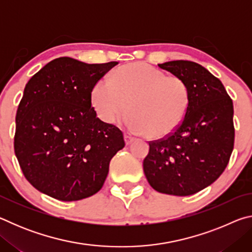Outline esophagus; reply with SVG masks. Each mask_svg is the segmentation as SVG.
Listing matches in <instances>:
<instances>
[{"mask_svg": "<svg viewBox=\"0 0 252 252\" xmlns=\"http://www.w3.org/2000/svg\"><path fill=\"white\" fill-rule=\"evenodd\" d=\"M125 140H126V144H131L132 142L134 141V138H133V136L129 135V134H125Z\"/></svg>", "mask_w": 252, "mask_h": 252, "instance_id": "esophagus-1", "label": "esophagus"}]
</instances>
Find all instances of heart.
<instances>
[{"label":"heart","mask_w":252,"mask_h":252,"mask_svg":"<svg viewBox=\"0 0 252 252\" xmlns=\"http://www.w3.org/2000/svg\"><path fill=\"white\" fill-rule=\"evenodd\" d=\"M91 101L102 121L114 123L125 119L127 130L136 134L163 138L181 125L190 105L187 82L167 75L146 63H130L93 85Z\"/></svg>","instance_id":"1"}]
</instances>
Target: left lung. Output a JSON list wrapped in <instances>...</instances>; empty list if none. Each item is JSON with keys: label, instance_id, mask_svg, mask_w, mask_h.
<instances>
[{"label": "left lung", "instance_id": "left-lung-1", "mask_svg": "<svg viewBox=\"0 0 252 252\" xmlns=\"http://www.w3.org/2000/svg\"><path fill=\"white\" fill-rule=\"evenodd\" d=\"M187 82L190 105L167 138L149 143L143 160L148 182L158 192L186 197L218 179L233 150V104L221 81L195 62L158 64Z\"/></svg>", "mask_w": 252, "mask_h": 252}]
</instances>
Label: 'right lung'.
<instances>
[{"mask_svg": "<svg viewBox=\"0 0 252 252\" xmlns=\"http://www.w3.org/2000/svg\"><path fill=\"white\" fill-rule=\"evenodd\" d=\"M118 62H49L25 85L16 111L14 151L24 177L61 201L99 191L116 153L126 146L116 126L96 118L92 88Z\"/></svg>", "mask_w": 252, "mask_h": 252, "instance_id": "add662e5", "label": "right lung"}]
</instances>
